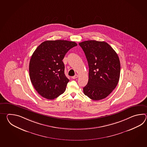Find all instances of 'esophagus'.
I'll return each mask as SVG.
<instances>
[{"instance_id": "1", "label": "esophagus", "mask_w": 147, "mask_h": 147, "mask_svg": "<svg viewBox=\"0 0 147 147\" xmlns=\"http://www.w3.org/2000/svg\"><path fill=\"white\" fill-rule=\"evenodd\" d=\"M78 75H75L74 76H73V77H72V79H76V78H78Z\"/></svg>"}]
</instances>
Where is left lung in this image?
<instances>
[{"mask_svg":"<svg viewBox=\"0 0 147 147\" xmlns=\"http://www.w3.org/2000/svg\"><path fill=\"white\" fill-rule=\"evenodd\" d=\"M87 60L89 79L84 88L86 96L93 100H100L111 93L119 82L120 63L119 57L105 41H84L80 42Z\"/></svg>","mask_w":147,"mask_h":147,"instance_id":"1","label":"left lung"}]
</instances>
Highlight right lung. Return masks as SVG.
<instances>
[{"label":"right lung","instance_id":"add662e5","mask_svg":"<svg viewBox=\"0 0 147 147\" xmlns=\"http://www.w3.org/2000/svg\"><path fill=\"white\" fill-rule=\"evenodd\" d=\"M74 41L47 40L37 48L29 63V76L38 93L47 99L56 98L66 90L69 80L65 74L63 60Z\"/></svg>","mask_w":147,"mask_h":147}]
</instances>
